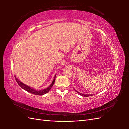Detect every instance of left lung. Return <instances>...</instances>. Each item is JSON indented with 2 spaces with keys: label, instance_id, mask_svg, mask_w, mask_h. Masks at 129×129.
Wrapping results in <instances>:
<instances>
[{
  "label": "left lung",
  "instance_id": "obj_1",
  "mask_svg": "<svg viewBox=\"0 0 129 129\" xmlns=\"http://www.w3.org/2000/svg\"><path fill=\"white\" fill-rule=\"evenodd\" d=\"M75 91H76L77 93H79V94L80 95H81V96H82L89 97V96H92V94H83V93H80V92H78L75 89Z\"/></svg>",
  "mask_w": 129,
  "mask_h": 129
}]
</instances>
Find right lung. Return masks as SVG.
I'll return each mask as SVG.
<instances>
[{
  "mask_svg": "<svg viewBox=\"0 0 129 129\" xmlns=\"http://www.w3.org/2000/svg\"><path fill=\"white\" fill-rule=\"evenodd\" d=\"M55 77H56V75L54 76V80L53 81H52V83L50 84V85H49V86L47 88L45 89H42V90H37L36 89H34L33 88H32V87H30L29 86H28V85H26L25 84L23 83L22 82H21V81H19L18 80V79H17V78L16 77V76H15V80H16L17 82L18 83V84H19V86H20L22 89H24L25 90L27 91V92H28L29 93H32V94H34V95H39V96H42V95H44L45 94H46V93H47V92H48L50 90V89L52 88V87H53V85L54 83V82H55Z\"/></svg>",
  "mask_w": 129,
  "mask_h": 129,
  "instance_id": "right-lung-1",
  "label": "right lung"
}]
</instances>
